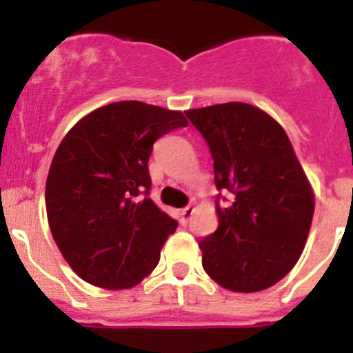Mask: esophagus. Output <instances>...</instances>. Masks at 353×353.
I'll list each match as a JSON object with an SVG mask.
<instances>
[{"label":"esophagus","instance_id":"1","mask_svg":"<svg viewBox=\"0 0 353 353\" xmlns=\"http://www.w3.org/2000/svg\"><path fill=\"white\" fill-rule=\"evenodd\" d=\"M192 214H194V208L192 207H185L182 208V212H180V223L185 226V224H189V221H191Z\"/></svg>","mask_w":353,"mask_h":353}]
</instances>
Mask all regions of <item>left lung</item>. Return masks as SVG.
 Masks as SVG:
<instances>
[{
  "mask_svg": "<svg viewBox=\"0 0 353 353\" xmlns=\"http://www.w3.org/2000/svg\"><path fill=\"white\" fill-rule=\"evenodd\" d=\"M185 114L210 148L219 191V226L198 242L205 272L232 292L270 288L297 263L314 212L292 143L272 117L244 102Z\"/></svg>",
  "mask_w": 353,
  "mask_h": 353,
  "instance_id": "1",
  "label": "left lung"
}]
</instances>
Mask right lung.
Wrapping results in <instances>:
<instances>
[{"instance_id":"add662e5","label":"right lung","mask_w":353,"mask_h":353,"mask_svg":"<svg viewBox=\"0 0 353 353\" xmlns=\"http://www.w3.org/2000/svg\"><path fill=\"white\" fill-rule=\"evenodd\" d=\"M187 127L180 111L121 101L79 120L46 183L52 239L72 270L101 288H132L157 267L179 223L148 198L154 143Z\"/></svg>"}]
</instances>
